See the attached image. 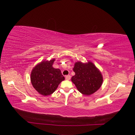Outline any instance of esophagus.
Wrapping results in <instances>:
<instances>
[{"instance_id":"esophagus-1","label":"esophagus","mask_w":135,"mask_h":135,"mask_svg":"<svg viewBox=\"0 0 135 135\" xmlns=\"http://www.w3.org/2000/svg\"><path fill=\"white\" fill-rule=\"evenodd\" d=\"M71 79V76L70 75H66L65 76V79L66 80H70Z\"/></svg>"}]
</instances>
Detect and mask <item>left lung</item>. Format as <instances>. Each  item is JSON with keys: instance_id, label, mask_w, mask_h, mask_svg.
<instances>
[{"instance_id": "1", "label": "left lung", "mask_w": 135, "mask_h": 135, "mask_svg": "<svg viewBox=\"0 0 135 135\" xmlns=\"http://www.w3.org/2000/svg\"><path fill=\"white\" fill-rule=\"evenodd\" d=\"M73 71L75 75L71 78L77 89L84 95H90L101 87L103 76L93 62H76Z\"/></svg>"}]
</instances>
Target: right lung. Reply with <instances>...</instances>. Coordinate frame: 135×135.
<instances>
[{
	"label": "right lung",
	"mask_w": 135,
	"mask_h": 135,
	"mask_svg": "<svg viewBox=\"0 0 135 135\" xmlns=\"http://www.w3.org/2000/svg\"><path fill=\"white\" fill-rule=\"evenodd\" d=\"M55 59L42 61L37 64L31 74V81L33 87L40 94L48 96L52 94L61 81H64L60 69L53 67Z\"/></svg>",
	"instance_id": "add662e5"
}]
</instances>
